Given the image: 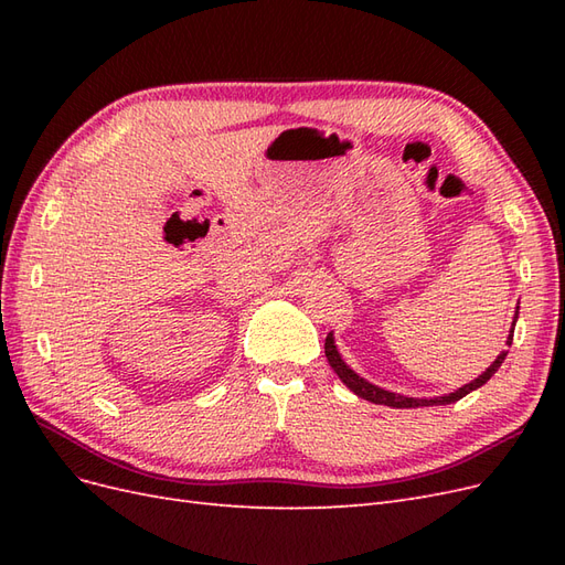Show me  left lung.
I'll use <instances>...</instances> for the list:
<instances>
[{
	"label": "left lung",
	"mask_w": 565,
	"mask_h": 565,
	"mask_svg": "<svg viewBox=\"0 0 565 565\" xmlns=\"http://www.w3.org/2000/svg\"><path fill=\"white\" fill-rule=\"evenodd\" d=\"M516 318H519V309H516V316H514V322H511V334L507 337V344L511 347V339H514V324H516ZM324 355H328V361H330V365H332V370L339 374V380L344 382L355 396H361V398H365V401H370V403H377V405H388V407H424V405H448V403H455V401H459V398H465L467 393H471L473 388H478V386H483L494 372L500 370V365L504 363V358H507V351H502L498 358H494V363L481 374V377L478 380H473L471 384H465L461 388H457L455 393H448V396H438V398H405V396H401V393H391V391H384V388H380V386H374V384H370V382H365L363 377H358V374L341 361V355H339V351H337V347H334V337H332V332L328 334V339H324Z\"/></svg>",
	"instance_id": "obj_1"
}]
</instances>
